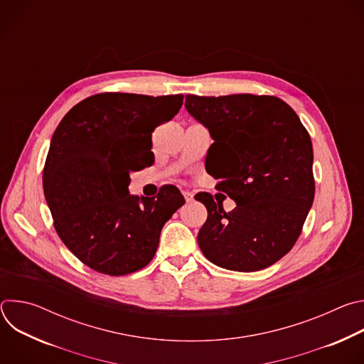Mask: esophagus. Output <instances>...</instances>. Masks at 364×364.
Segmentation results:
<instances>
[{"label": "esophagus", "mask_w": 364, "mask_h": 364, "mask_svg": "<svg viewBox=\"0 0 364 364\" xmlns=\"http://www.w3.org/2000/svg\"><path fill=\"white\" fill-rule=\"evenodd\" d=\"M183 196H184V198H186L187 203H191V201H193V193H191V191L184 190V191H183Z\"/></svg>", "instance_id": "esophagus-1"}]
</instances>
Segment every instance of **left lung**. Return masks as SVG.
Returning <instances> with one entry per match:
<instances>
[{"instance_id": "left-lung-1", "label": "left lung", "mask_w": 364, "mask_h": 364, "mask_svg": "<svg viewBox=\"0 0 364 364\" xmlns=\"http://www.w3.org/2000/svg\"><path fill=\"white\" fill-rule=\"evenodd\" d=\"M186 109L215 139L210 176L236 201L226 213L209 193L196 198L209 213L197 235L203 255L230 271L274 265L295 245L314 201L308 131L277 96L186 95Z\"/></svg>"}]
</instances>
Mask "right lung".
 Instances as JSON below:
<instances>
[{
    "label": "right lung",
    "mask_w": 364,
    "mask_h": 364,
    "mask_svg": "<svg viewBox=\"0 0 364 364\" xmlns=\"http://www.w3.org/2000/svg\"><path fill=\"white\" fill-rule=\"evenodd\" d=\"M183 97L97 93L56 128L43 170L44 197L59 237L93 271L121 277L148 265L163 226L186 203L174 186L157 198L128 191L129 173L154 160V129L178 114Z\"/></svg>",
    "instance_id": "add662e5"
}]
</instances>
